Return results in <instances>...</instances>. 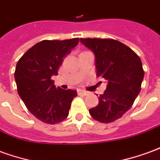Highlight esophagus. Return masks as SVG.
<instances>
[{
	"label": "esophagus",
	"mask_w": 160,
	"mask_h": 160,
	"mask_svg": "<svg viewBox=\"0 0 160 160\" xmlns=\"http://www.w3.org/2000/svg\"><path fill=\"white\" fill-rule=\"evenodd\" d=\"M87 93H88V92H87V91H84V90H78V94H80V95H84V96H86V95H87Z\"/></svg>",
	"instance_id": "1"
}]
</instances>
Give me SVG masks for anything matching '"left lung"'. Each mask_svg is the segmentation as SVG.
<instances>
[{
  "instance_id": "obj_1",
  "label": "left lung",
  "mask_w": 160,
  "mask_h": 160,
  "mask_svg": "<svg viewBox=\"0 0 160 160\" xmlns=\"http://www.w3.org/2000/svg\"><path fill=\"white\" fill-rule=\"evenodd\" d=\"M80 42L95 56L98 77L107 80L99 103L89 113L100 122L119 119L134 104L141 92L144 71L140 57L128 46L114 39L80 38Z\"/></svg>"
}]
</instances>
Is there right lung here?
<instances>
[{"label":"right lung","mask_w":160,"mask_h":160,"mask_svg":"<svg viewBox=\"0 0 160 160\" xmlns=\"http://www.w3.org/2000/svg\"><path fill=\"white\" fill-rule=\"evenodd\" d=\"M79 38L42 40L32 46L19 60L14 78L19 97L29 111L45 123L65 120L77 92L56 87L53 75H57L63 58L78 44Z\"/></svg>","instance_id":"1"}]
</instances>
